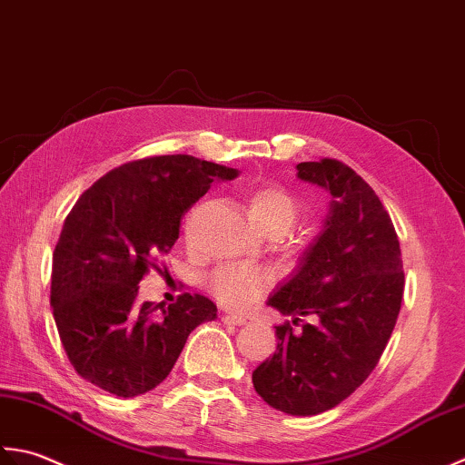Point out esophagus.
<instances>
[{
    "instance_id": "1",
    "label": "esophagus",
    "mask_w": 465,
    "mask_h": 465,
    "mask_svg": "<svg viewBox=\"0 0 465 465\" xmlns=\"http://www.w3.org/2000/svg\"><path fill=\"white\" fill-rule=\"evenodd\" d=\"M221 319L224 325H244L246 323V319L241 315H223Z\"/></svg>"
}]
</instances>
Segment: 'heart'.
I'll list each match as a JSON object with an SVG mask.
<instances>
[{
	"label": "heart",
	"mask_w": 465,
	"mask_h": 465,
	"mask_svg": "<svg viewBox=\"0 0 465 465\" xmlns=\"http://www.w3.org/2000/svg\"><path fill=\"white\" fill-rule=\"evenodd\" d=\"M249 214L271 236H282L299 223V204L289 191L281 186H264L249 196ZM211 295L229 309H246L264 289L262 272L244 264H223L206 279Z\"/></svg>",
	"instance_id": "b5f03b06"
}]
</instances>
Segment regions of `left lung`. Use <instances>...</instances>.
I'll list each match as a JSON object with an SVG mask.
<instances>
[{
	"label": "left lung",
	"mask_w": 465,
	"mask_h": 465,
	"mask_svg": "<svg viewBox=\"0 0 465 465\" xmlns=\"http://www.w3.org/2000/svg\"><path fill=\"white\" fill-rule=\"evenodd\" d=\"M297 170L333 201L297 274L269 299L292 323L274 331L277 353L254 369L252 385L274 410L317 415L371 375L400 315L405 274L390 214L353 168L323 158ZM292 324L302 326L299 334Z\"/></svg>",
	"instance_id": "left-lung-1"
}]
</instances>
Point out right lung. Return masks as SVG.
<instances>
[{
  "label": "right lung",
  "mask_w": 465,
  "mask_h": 465,
  "mask_svg": "<svg viewBox=\"0 0 465 465\" xmlns=\"http://www.w3.org/2000/svg\"><path fill=\"white\" fill-rule=\"evenodd\" d=\"M236 170L188 154L148 156L110 170L82 193L54 251L52 309L70 363L118 397L154 390L191 331L216 305L183 292L168 307L138 302V285L173 249L180 223L216 180Z\"/></svg>",
  "instance_id": "obj_1"
}]
</instances>
